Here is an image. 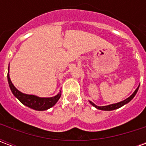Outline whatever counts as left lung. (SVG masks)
Returning <instances> with one entry per match:
<instances>
[{
	"label": "left lung",
	"mask_w": 146,
	"mask_h": 146,
	"mask_svg": "<svg viewBox=\"0 0 146 146\" xmlns=\"http://www.w3.org/2000/svg\"><path fill=\"white\" fill-rule=\"evenodd\" d=\"M138 88H139V86H138L137 89L135 90V92L132 94L130 97H128L127 98H126L125 100H123L122 102H119L118 103H116V104H112V105H109V106H96L95 104H94L92 102H90V103L93 106H95V108H97L98 110H106V111H110V110H116V109H118V108H120L121 106H123V105L127 104V103H128L131 100L132 98L135 97V95H136V93L138 92Z\"/></svg>",
	"instance_id": "8db88e82"
}]
</instances>
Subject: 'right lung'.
I'll return each mask as SVG.
<instances>
[{
  "mask_svg": "<svg viewBox=\"0 0 146 146\" xmlns=\"http://www.w3.org/2000/svg\"><path fill=\"white\" fill-rule=\"evenodd\" d=\"M9 72V69H8ZM8 80L9 87L11 88V92L13 93V95L19 100V101L25 106H27L28 107L33 109L35 110H39V111H43L52 107L61 97V93L58 94L54 97L51 98H40L37 96L32 95H27L19 92L16 88L13 85V84L11 83V79L9 77V74L8 73Z\"/></svg>",
  "mask_w": 146,
  "mask_h": 146,
  "instance_id": "obj_1",
  "label": "right lung"
}]
</instances>
